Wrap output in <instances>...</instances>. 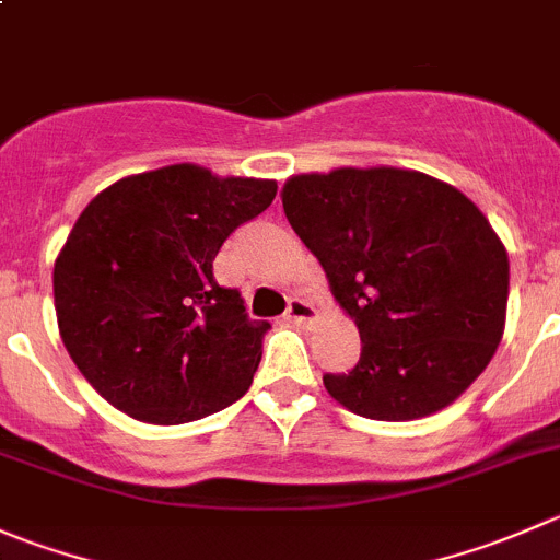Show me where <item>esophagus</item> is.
Returning a JSON list of instances; mask_svg holds the SVG:
<instances>
[{
  "label": "esophagus",
  "mask_w": 560,
  "mask_h": 560,
  "mask_svg": "<svg viewBox=\"0 0 560 560\" xmlns=\"http://www.w3.org/2000/svg\"><path fill=\"white\" fill-rule=\"evenodd\" d=\"M284 317L295 325H308L317 319V308H314L308 301H303V298H292L290 306H287Z\"/></svg>",
  "instance_id": "34e87169"
}]
</instances>
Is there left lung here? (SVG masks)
<instances>
[{
    "label": "left lung",
    "instance_id": "obj_1",
    "mask_svg": "<svg viewBox=\"0 0 560 560\" xmlns=\"http://www.w3.org/2000/svg\"><path fill=\"white\" fill-rule=\"evenodd\" d=\"M281 205L361 334L355 369L323 374L328 394L374 421L459 399L506 328L509 254L487 215L448 183L394 166L292 175Z\"/></svg>",
    "mask_w": 560,
    "mask_h": 560
}]
</instances>
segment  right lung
I'll return each mask as SVG.
<instances>
[{"label": "right lung", "mask_w": 560, "mask_h": 560, "mask_svg": "<svg viewBox=\"0 0 560 560\" xmlns=\"http://www.w3.org/2000/svg\"><path fill=\"white\" fill-rule=\"evenodd\" d=\"M273 197L276 180L172 164L112 183L81 210L54 262V308L108 405L175 427L246 394L270 325L215 281L213 259Z\"/></svg>", "instance_id": "1"}]
</instances>
